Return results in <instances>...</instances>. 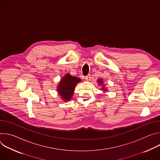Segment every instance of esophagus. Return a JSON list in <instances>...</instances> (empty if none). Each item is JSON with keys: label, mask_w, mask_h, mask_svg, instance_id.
<instances>
[{"label": "esophagus", "mask_w": 160, "mask_h": 160, "mask_svg": "<svg viewBox=\"0 0 160 160\" xmlns=\"http://www.w3.org/2000/svg\"><path fill=\"white\" fill-rule=\"evenodd\" d=\"M85 80H87V81H90L91 80V75H88L87 76L85 77Z\"/></svg>", "instance_id": "esophagus-1"}]
</instances>
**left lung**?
<instances>
[{
    "instance_id": "8db88e82",
    "label": "left lung",
    "mask_w": 160,
    "mask_h": 160,
    "mask_svg": "<svg viewBox=\"0 0 160 160\" xmlns=\"http://www.w3.org/2000/svg\"><path fill=\"white\" fill-rule=\"evenodd\" d=\"M98 82L100 83H102V80H101V79H99V80H98ZM102 88H103V90H104V87H102Z\"/></svg>"
}]
</instances>
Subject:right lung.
Segmentation results:
<instances>
[{
	"mask_svg": "<svg viewBox=\"0 0 160 160\" xmlns=\"http://www.w3.org/2000/svg\"><path fill=\"white\" fill-rule=\"evenodd\" d=\"M80 79L72 77L70 74H66L59 82L58 91L63 100L69 101L73 96L76 85L80 82Z\"/></svg>",
	"mask_w": 160,
	"mask_h": 160,
	"instance_id": "1",
	"label": "right lung"
}]
</instances>
